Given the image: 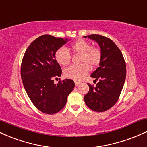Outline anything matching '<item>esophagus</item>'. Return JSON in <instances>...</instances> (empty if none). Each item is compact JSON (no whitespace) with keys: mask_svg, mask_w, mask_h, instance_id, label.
<instances>
[{"mask_svg":"<svg viewBox=\"0 0 147 147\" xmlns=\"http://www.w3.org/2000/svg\"><path fill=\"white\" fill-rule=\"evenodd\" d=\"M75 86H78L79 84H80V82H77V81H75Z\"/></svg>","mask_w":147,"mask_h":147,"instance_id":"1","label":"esophagus"}]
</instances>
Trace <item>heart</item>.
Returning <instances> with one entry per match:
<instances>
[{"mask_svg":"<svg viewBox=\"0 0 147 147\" xmlns=\"http://www.w3.org/2000/svg\"><path fill=\"white\" fill-rule=\"evenodd\" d=\"M73 53L80 54V65H72L63 70L65 78L79 81L90 71V67L94 68L98 65L102 59V52L97 47H91L90 43L79 39L70 45ZM55 58L61 65H67L71 60V55L67 49L61 47L56 50Z\"/></svg>","mask_w":147,"mask_h":147,"instance_id":"b5f03b06","label":"heart"}]
</instances>
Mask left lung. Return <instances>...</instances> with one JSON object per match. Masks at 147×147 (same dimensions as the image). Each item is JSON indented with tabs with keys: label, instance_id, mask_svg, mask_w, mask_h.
<instances>
[{
	"label": "left lung",
	"instance_id": "8db88e82",
	"mask_svg": "<svg viewBox=\"0 0 147 147\" xmlns=\"http://www.w3.org/2000/svg\"><path fill=\"white\" fill-rule=\"evenodd\" d=\"M88 37L99 43L102 59L90 75L95 78L94 82L98 80V83L95 86L88 84L89 91L84 96V101L91 110L104 112L114 106L120 96L126 79V62L121 50L110 38L99 34Z\"/></svg>",
	"mask_w": 147,
	"mask_h": 147
}]
</instances>
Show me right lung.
<instances>
[{
	"label": "right lung",
	"mask_w": 147,
	"mask_h": 147,
	"mask_svg": "<svg viewBox=\"0 0 147 147\" xmlns=\"http://www.w3.org/2000/svg\"><path fill=\"white\" fill-rule=\"evenodd\" d=\"M68 41L42 35L30 43L22 59L21 75L25 90L34 105L44 113L52 115L61 110L75 87V82L69 79L54 84L62 73L55 52Z\"/></svg>",
	"instance_id": "obj_1"
}]
</instances>
